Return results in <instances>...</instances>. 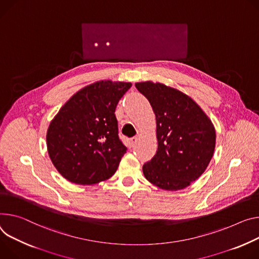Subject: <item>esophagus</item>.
Listing matches in <instances>:
<instances>
[{
  "mask_svg": "<svg viewBox=\"0 0 259 259\" xmlns=\"http://www.w3.org/2000/svg\"><path fill=\"white\" fill-rule=\"evenodd\" d=\"M137 138H138L137 136H133V137H131V138L128 139V143H129V146H130V147H133V146L136 144Z\"/></svg>",
  "mask_w": 259,
  "mask_h": 259,
  "instance_id": "esophagus-1",
  "label": "esophagus"
}]
</instances>
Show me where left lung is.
Masks as SVG:
<instances>
[{
  "mask_svg": "<svg viewBox=\"0 0 259 259\" xmlns=\"http://www.w3.org/2000/svg\"><path fill=\"white\" fill-rule=\"evenodd\" d=\"M156 115L158 150L144 164L146 179L164 190L196 181L213 157L216 132L207 115L186 94L159 82H137Z\"/></svg>",
  "mask_w": 259,
  "mask_h": 259,
  "instance_id": "left-lung-1",
  "label": "left lung"
}]
</instances>
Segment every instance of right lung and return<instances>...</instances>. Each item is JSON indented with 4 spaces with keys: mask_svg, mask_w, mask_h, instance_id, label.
<instances>
[{
    "mask_svg": "<svg viewBox=\"0 0 259 259\" xmlns=\"http://www.w3.org/2000/svg\"><path fill=\"white\" fill-rule=\"evenodd\" d=\"M130 82L101 80L70 98L51 122L48 150L69 182L93 185L113 176L127 148L119 137L114 111Z\"/></svg>",
    "mask_w": 259,
    "mask_h": 259,
    "instance_id": "obj_1",
    "label": "right lung"
}]
</instances>
